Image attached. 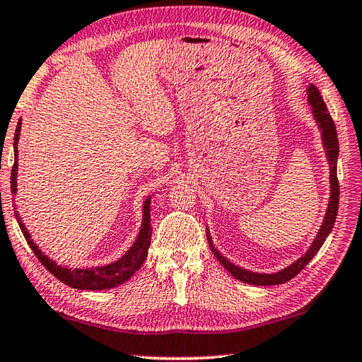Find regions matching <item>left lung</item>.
Instances as JSON below:
<instances>
[{
  "instance_id": "left-lung-1",
  "label": "left lung",
  "mask_w": 362,
  "mask_h": 362,
  "mask_svg": "<svg viewBox=\"0 0 362 362\" xmlns=\"http://www.w3.org/2000/svg\"><path fill=\"white\" fill-rule=\"evenodd\" d=\"M308 102L313 108V116L315 119V122L318 125V129L322 132V143L325 147V152H327V160L329 163V202H328V209L327 214H325L323 223L320 226V229L317 232V237L314 238L313 245L309 246V250L306 251L304 256H301L298 260H295L292 265H288L286 268H282L281 272L276 273H256V272H250L245 270L242 267H237L235 264H232L230 260L226 259L221 252H219L216 247L214 246V242H211L210 232L207 229V240L210 245L211 252L215 254V257L219 260L226 270H228L233 278L246 282V284H254V286H278V284H286L287 281L295 278L304 267H306L315 254L320 250L322 245L325 243V240L329 235V232L332 230V226H334L336 216H337V209H339V182H337V157H339V139H337V132H336V125L332 122V119L328 112L327 105H325L323 98L320 95V92L314 86V84H309L308 88Z\"/></svg>"
}]
</instances>
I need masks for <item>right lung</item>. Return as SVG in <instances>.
Segmentation results:
<instances>
[{
    "label": "right lung",
    "mask_w": 362,
    "mask_h": 362,
    "mask_svg": "<svg viewBox=\"0 0 362 362\" xmlns=\"http://www.w3.org/2000/svg\"><path fill=\"white\" fill-rule=\"evenodd\" d=\"M21 130V120H18L16 136H13V166L11 174V191L13 194L17 193V169H18V138ZM16 218L18 221V226L23 235L26 238L28 245L35 254V257L40 260V264L44 265L47 270L52 273L54 278H58L64 284L74 288L80 290H105L112 288L116 286L124 284L125 281H129L132 276L136 273L141 265L144 264L147 257L148 246H151V237H152V228H151V196L147 197L143 205V224L136 240L132 245V247L127 251L122 257L117 259L112 264L103 265V267H94V268H67L56 264L54 260L49 259L47 254L39 250V246L34 243L31 238V233L26 230L23 221L16 210Z\"/></svg>",
    "instance_id": "right-lung-1"
}]
</instances>
